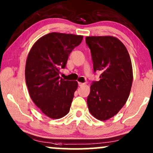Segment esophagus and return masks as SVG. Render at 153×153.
<instances>
[{"mask_svg": "<svg viewBox=\"0 0 153 153\" xmlns=\"http://www.w3.org/2000/svg\"><path fill=\"white\" fill-rule=\"evenodd\" d=\"M85 85V83H82V82H78V85H79V86L81 87V86H82V85Z\"/></svg>", "mask_w": 153, "mask_h": 153, "instance_id": "esophagus-1", "label": "esophagus"}]
</instances>
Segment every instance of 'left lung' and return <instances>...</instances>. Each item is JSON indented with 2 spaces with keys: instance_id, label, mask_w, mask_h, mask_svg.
Instances as JSON below:
<instances>
[{
  "instance_id": "left-lung-1",
  "label": "left lung",
  "mask_w": 153,
  "mask_h": 153,
  "mask_svg": "<svg viewBox=\"0 0 153 153\" xmlns=\"http://www.w3.org/2000/svg\"><path fill=\"white\" fill-rule=\"evenodd\" d=\"M94 71H101L100 80L91 85L87 98L89 111L95 118L105 121L117 114L127 102L133 80L129 52L114 36H86Z\"/></svg>"
}]
</instances>
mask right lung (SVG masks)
<instances>
[{
    "label": "right lung",
    "mask_w": 153,
    "mask_h": 153,
    "mask_svg": "<svg viewBox=\"0 0 153 153\" xmlns=\"http://www.w3.org/2000/svg\"><path fill=\"white\" fill-rule=\"evenodd\" d=\"M83 36L52 32L39 38L29 51L25 79L31 100L51 119L68 114L78 82L59 76L71 52L81 43Z\"/></svg>",
    "instance_id": "right-lung-1"
}]
</instances>
